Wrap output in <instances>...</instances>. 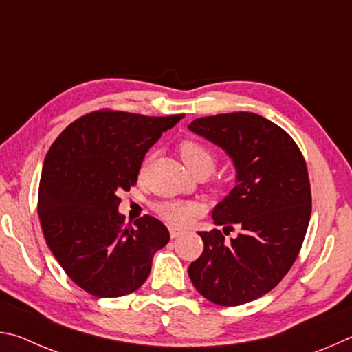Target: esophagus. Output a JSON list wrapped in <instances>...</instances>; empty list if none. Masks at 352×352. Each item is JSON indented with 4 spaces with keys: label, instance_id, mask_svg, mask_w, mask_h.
I'll return each mask as SVG.
<instances>
[{
    "label": "esophagus",
    "instance_id": "esophagus-1",
    "mask_svg": "<svg viewBox=\"0 0 352 352\" xmlns=\"http://www.w3.org/2000/svg\"><path fill=\"white\" fill-rule=\"evenodd\" d=\"M169 233H170L172 239H177V237H180V236H183L184 233H186V230L178 228V226H175V225H170L169 226Z\"/></svg>",
    "mask_w": 352,
    "mask_h": 352
}]
</instances>
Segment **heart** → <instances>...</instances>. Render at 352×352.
<instances>
[{
  "instance_id": "heart-1",
  "label": "heart",
  "mask_w": 352,
  "mask_h": 352,
  "mask_svg": "<svg viewBox=\"0 0 352 352\" xmlns=\"http://www.w3.org/2000/svg\"><path fill=\"white\" fill-rule=\"evenodd\" d=\"M180 155L184 164L188 166L192 174L199 170H208L211 174L214 166H216L214 153L208 147L201 146L200 142L183 141L180 144ZM155 210L160 216L172 223H188L197 214L199 208L194 204H188V201L166 200L155 206Z\"/></svg>"
}]
</instances>
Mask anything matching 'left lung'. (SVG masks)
<instances>
[{"instance_id": "1", "label": "left lung", "mask_w": 352, "mask_h": 352, "mask_svg": "<svg viewBox=\"0 0 352 352\" xmlns=\"http://www.w3.org/2000/svg\"><path fill=\"white\" fill-rule=\"evenodd\" d=\"M188 129L222 148L236 169L234 188L211 211L220 230L199 231L204 253L188 273L200 295L239 306L275 289L305 241L312 199L305 158L281 127L256 113L194 119Z\"/></svg>"}]
</instances>
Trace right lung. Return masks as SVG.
<instances>
[{
	"instance_id": "right-lung-1",
	"label": "right lung",
	"mask_w": 352,
	"mask_h": 352,
	"mask_svg": "<svg viewBox=\"0 0 352 352\" xmlns=\"http://www.w3.org/2000/svg\"><path fill=\"white\" fill-rule=\"evenodd\" d=\"M182 118L94 111L69 124L47 152L38 188L41 228L65 273L88 294H132L169 242L168 228L152 216L124 226L118 195L133 186L148 148Z\"/></svg>"
}]
</instances>
